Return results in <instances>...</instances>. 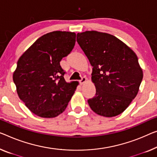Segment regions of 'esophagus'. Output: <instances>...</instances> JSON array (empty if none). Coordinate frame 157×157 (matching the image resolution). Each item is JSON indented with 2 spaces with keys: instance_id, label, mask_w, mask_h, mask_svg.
Returning <instances> with one entry per match:
<instances>
[{
  "instance_id": "34e87169",
  "label": "esophagus",
  "mask_w": 157,
  "mask_h": 157,
  "mask_svg": "<svg viewBox=\"0 0 157 157\" xmlns=\"http://www.w3.org/2000/svg\"><path fill=\"white\" fill-rule=\"evenodd\" d=\"M86 82V78H82L80 79V80H79V83H80L81 85H83V84H85Z\"/></svg>"
}]
</instances>
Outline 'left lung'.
<instances>
[{"label":"left lung","mask_w":157,"mask_h":157,"mask_svg":"<svg viewBox=\"0 0 157 157\" xmlns=\"http://www.w3.org/2000/svg\"><path fill=\"white\" fill-rule=\"evenodd\" d=\"M77 41L93 67L96 94L88 100L91 109L104 117L122 113L137 96L143 78L137 55L124 42L105 32L78 33Z\"/></svg>","instance_id":"8db88e82"}]
</instances>
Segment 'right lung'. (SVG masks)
Listing matches in <instances>:
<instances>
[{
	"label": "right lung",
	"mask_w": 157,
	"mask_h": 157,
	"mask_svg": "<svg viewBox=\"0 0 157 157\" xmlns=\"http://www.w3.org/2000/svg\"><path fill=\"white\" fill-rule=\"evenodd\" d=\"M76 34L54 31L43 35L19 58L13 82L20 99L41 118H52L63 112L79 85L67 82L60 61L71 53Z\"/></svg>",
	"instance_id": "add662e5"
}]
</instances>
